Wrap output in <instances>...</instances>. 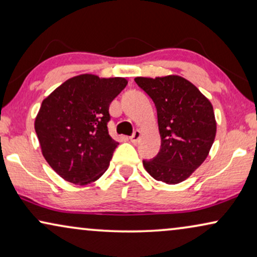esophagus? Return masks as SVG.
<instances>
[{"label":"esophagus","mask_w":257,"mask_h":257,"mask_svg":"<svg viewBox=\"0 0 257 257\" xmlns=\"http://www.w3.org/2000/svg\"><path fill=\"white\" fill-rule=\"evenodd\" d=\"M140 137H142V132L139 131V130H136L135 132H133V135L130 137V139H131V142L133 143V144H137L139 142V139H140Z\"/></svg>","instance_id":"esophagus-1"}]
</instances>
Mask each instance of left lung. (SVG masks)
<instances>
[{"mask_svg":"<svg viewBox=\"0 0 257 257\" xmlns=\"http://www.w3.org/2000/svg\"><path fill=\"white\" fill-rule=\"evenodd\" d=\"M135 82L156 105L161 137L159 153L143 160L144 167L158 181L179 184L205 161L215 139L212 104L180 76L137 77Z\"/></svg>","mask_w":257,"mask_h":257,"instance_id":"1","label":"left lung"}]
</instances>
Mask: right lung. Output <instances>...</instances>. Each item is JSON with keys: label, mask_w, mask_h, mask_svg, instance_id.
<instances>
[{"label": "right lung", "mask_w": 257, "mask_h": 257, "mask_svg": "<svg viewBox=\"0 0 257 257\" xmlns=\"http://www.w3.org/2000/svg\"><path fill=\"white\" fill-rule=\"evenodd\" d=\"M126 84L119 77L80 75L42 101L35 131L47 163L64 180L87 185L107 170L119 145L108 135V107Z\"/></svg>", "instance_id": "add662e5"}]
</instances>
